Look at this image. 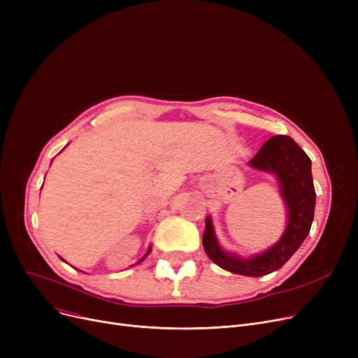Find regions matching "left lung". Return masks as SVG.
Listing matches in <instances>:
<instances>
[{
    "mask_svg": "<svg viewBox=\"0 0 358 358\" xmlns=\"http://www.w3.org/2000/svg\"><path fill=\"white\" fill-rule=\"evenodd\" d=\"M250 165L277 176L281 196L289 212L285 235L268 251L242 259L219 247L212 220L208 217L203 232V248L215 264L223 270L241 275L261 277L283 267L306 239L313 222L316 193L310 158L290 136L277 135L270 138L250 161Z\"/></svg>",
    "mask_w": 358,
    "mask_h": 358,
    "instance_id": "left-lung-1",
    "label": "left lung"
}]
</instances>
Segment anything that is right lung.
I'll return each mask as SVG.
<instances>
[{
  "label": "right lung",
  "mask_w": 358,
  "mask_h": 358,
  "mask_svg": "<svg viewBox=\"0 0 358 358\" xmlns=\"http://www.w3.org/2000/svg\"><path fill=\"white\" fill-rule=\"evenodd\" d=\"M149 252H150V248H149V250H148V252H146V255H148V254H149ZM146 255H145V257H146ZM145 257H143V258H142V259H141V261H143V259H145ZM141 261H139V262H141Z\"/></svg>",
  "instance_id": "right-lung-1"
}]
</instances>
